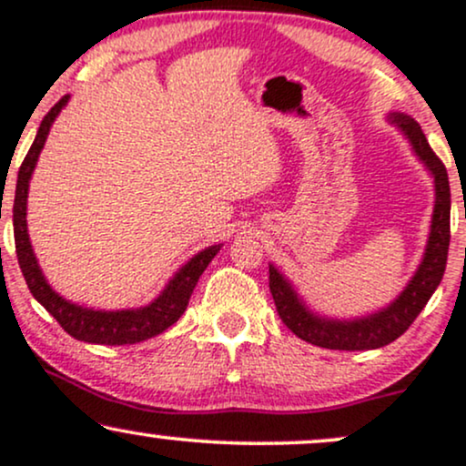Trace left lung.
Masks as SVG:
<instances>
[{
	"label": "left lung",
	"mask_w": 466,
	"mask_h": 466,
	"mask_svg": "<svg viewBox=\"0 0 466 466\" xmlns=\"http://www.w3.org/2000/svg\"><path fill=\"white\" fill-rule=\"evenodd\" d=\"M392 125H397L403 136L408 137L414 153L434 175L436 203L431 215V229L427 238L425 254L411 276L408 287L400 291L394 302H390L381 311L366 315L357 319H330L313 313L296 289L287 280L274 265H269V291L274 296L278 315L287 329L309 344L330 350H372L388 346L405 330L410 329L425 304L430 302L431 293L441 285L442 274L447 267L449 251V215H451V192H449V177L445 164L431 151L425 133L414 117L405 114H390Z\"/></svg>",
	"instance_id": "1"
}]
</instances>
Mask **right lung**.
<instances>
[{
	"label": "right lung",
	"mask_w": 466,
	"mask_h": 466,
	"mask_svg": "<svg viewBox=\"0 0 466 466\" xmlns=\"http://www.w3.org/2000/svg\"><path fill=\"white\" fill-rule=\"evenodd\" d=\"M69 96H63L58 103L47 111V116L41 122L36 131L35 142H32L28 155L19 168L17 190H15V206H13V228H15V249H17V260L21 267V274L25 278L30 293L36 302L46 309L58 324L63 326L67 335L74 339L89 341V344L103 346H125L137 344V341L151 339V337L164 333L168 326H173L184 315L188 300L192 296V289L199 282V276L215 258L221 245H212L199 251L197 256L186 263L181 269L170 278V282L159 293L151 304L140 309H125V311H94V309L78 307V304L66 300L47 285L44 271H41L36 256L32 251L28 223H25V208H28V186L32 170H35L36 159H39L41 148L47 140L52 122L61 114L63 106L67 105Z\"/></svg>",
	"instance_id": "right-lung-1"
}]
</instances>
